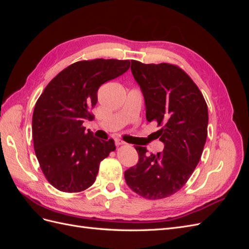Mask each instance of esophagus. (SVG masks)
<instances>
[{
    "label": "esophagus",
    "mask_w": 249,
    "mask_h": 249,
    "mask_svg": "<svg viewBox=\"0 0 249 249\" xmlns=\"http://www.w3.org/2000/svg\"><path fill=\"white\" fill-rule=\"evenodd\" d=\"M115 144L116 145H123V144H124V141H123L122 139H115Z\"/></svg>",
    "instance_id": "34e87169"
}]
</instances>
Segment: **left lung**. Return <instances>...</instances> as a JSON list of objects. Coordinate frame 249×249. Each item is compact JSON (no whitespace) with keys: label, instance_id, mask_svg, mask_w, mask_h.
Segmentation results:
<instances>
[{"label":"left lung","instance_id":"8db88e82","mask_svg":"<svg viewBox=\"0 0 249 249\" xmlns=\"http://www.w3.org/2000/svg\"><path fill=\"white\" fill-rule=\"evenodd\" d=\"M131 71L144 97L147 122L158 123L162 153L136 146L139 160L124 171L125 182L140 196L161 199L178 192L198 164L207 140L208 106L198 87L178 66L132 60Z\"/></svg>","mask_w":249,"mask_h":249}]
</instances>
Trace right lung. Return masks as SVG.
Here are the masks:
<instances>
[{
    "label": "right lung",
    "mask_w": 249,
    "mask_h": 249,
    "mask_svg": "<svg viewBox=\"0 0 249 249\" xmlns=\"http://www.w3.org/2000/svg\"><path fill=\"white\" fill-rule=\"evenodd\" d=\"M131 61L95 59L67 66L53 79L37 101L32 118L34 149L49 183L63 192L91 186L100 163L115 149L114 140H102L86 131L97 90L124 74Z\"/></svg>",
    "instance_id": "right-lung-1"
}]
</instances>
